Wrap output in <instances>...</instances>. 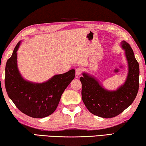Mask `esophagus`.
<instances>
[{
	"label": "esophagus",
	"instance_id": "34e87169",
	"mask_svg": "<svg viewBox=\"0 0 146 146\" xmlns=\"http://www.w3.org/2000/svg\"><path fill=\"white\" fill-rule=\"evenodd\" d=\"M82 68H80V67L76 68V75L77 76H80L81 74H82Z\"/></svg>",
	"mask_w": 146,
	"mask_h": 146
}]
</instances>
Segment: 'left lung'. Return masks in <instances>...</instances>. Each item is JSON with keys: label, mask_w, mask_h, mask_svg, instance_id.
Listing matches in <instances>:
<instances>
[{"label": "left lung", "mask_w": 146, "mask_h": 146, "mask_svg": "<svg viewBox=\"0 0 146 146\" xmlns=\"http://www.w3.org/2000/svg\"><path fill=\"white\" fill-rule=\"evenodd\" d=\"M121 46L125 52L128 65L127 76L123 85L116 90H109L87 72H83V77L80 78L85 106L92 114L102 118H113L122 113L132 104L138 91L139 64L127 42L122 40Z\"/></svg>", "instance_id": "obj_1"}]
</instances>
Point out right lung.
I'll use <instances>...</instances> for the list:
<instances>
[{
    "label": "right lung",
    "mask_w": 146,
    "mask_h": 146,
    "mask_svg": "<svg viewBox=\"0 0 146 146\" xmlns=\"http://www.w3.org/2000/svg\"><path fill=\"white\" fill-rule=\"evenodd\" d=\"M19 41L12 55L7 61L5 69V87L9 98L26 115L42 118L55 111L61 95L75 77V70L54 75L46 82L34 83L25 80L17 66Z\"/></svg>",
    "instance_id": "add662e5"
}]
</instances>
